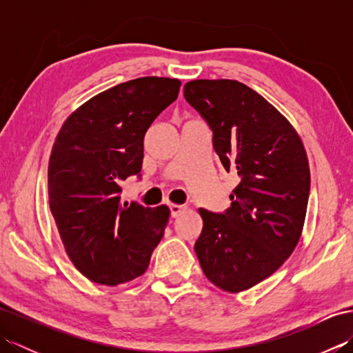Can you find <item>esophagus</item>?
I'll list each match as a JSON object with an SVG mask.
<instances>
[{
  "instance_id": "obj_1",
  "label": "esophagus",
  "mask_w": 353,
  "mask_h": 353,
  "mask_svg": "<svg viewBox=\"0 0 353 353\" xmlns=\"http://www.w3.org/2000/svg\"><path fill=\"white\" fill-rule=\"evenodd\" d=\"M170 212H171V216H174V219H176V216H179V215H181L183 211H185V206H182V205H174V203H171L170 206Z\"/></svg>"
}]
</instances>
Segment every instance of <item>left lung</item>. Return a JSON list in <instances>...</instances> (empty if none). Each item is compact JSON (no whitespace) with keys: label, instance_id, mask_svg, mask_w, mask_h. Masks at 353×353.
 Wrapping results in <instances>:
<instances>
[{"label":"left lung","instance_id":"1","mask_svg":"<svg viewBox=\"0 0 353 353\" xmlns=\"http://www.w3.org/2000/svg\"><path fill=\"white\" fill-rule=\"evenodd\" d=\"M185 100L212 132V147L239 183L224 212L199 209L194 245L216 287L238 292L272 276L294 250L310 197V165L292 125L265 99L236 80H192Z\"/></svg>","mask_w":353,"mask_h":353}]
</instances>
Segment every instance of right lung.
Masks as SVG:
<instances>
[{"label": "right lung", "mask_w": 353, "mask_h": 353, "mask_svg": "<svg viewBox=\"0 0 353 353\" xmlns=\"http://www.w3.org/2000/svg\"><path fill=\"white\" fill-rule=\"evenodd\" d=\"M179 89L177 79L163 77L110 88L74 112L52 145L51 214L74 265L97 283L141 276L163 236L168 208L123 205L119 185L141 179L145 132Z\"/></svg>", "instance_id": "1"}]
</instances>
